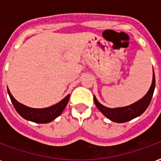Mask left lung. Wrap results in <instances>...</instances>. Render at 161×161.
Returning a JSON list of instances; mask_svg holds the SVG:
<instances>
[{
  "label": "left lung",
  "mask_w": 161,
  "mask_h": 161,
  "mask_svg": "<svg viewBox=\"0 0 161 161\" xmlns=\"http://www.w3.org/2000/svg\"><path fill=\"white\" fill-rule=\"evenodd\" d=\"M154 88H155V76H154V71H153V83L152 85H151V88L149 89L148 92L147 93V95L142 99H141L140 101L136 102L134 104L126 106V107H122V108H109L105 107L103 105H102L95 97L94 101L98 109L106 117H108L109 120L115 121V122H119V123L126 122V121H130L132 119L141 115L147 108L148 105L150 104V102L152 100Z\"/></svg>",
  "instance_id": "left-lung-1"
}]
</instances>
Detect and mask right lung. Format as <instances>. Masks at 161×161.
Here are the masks:
<instances>
[{"mask_svg":"<svg viewBox=\"0 0 161 161\" xmlns=\"http://www.w3.org/2000/svg\"><path fill=\"white\" fill-rule=\"evenodd\" d=\"M8 92L16 111L24 119L33 121V122H37V123H48L57 118L58 116H59L68 103L69 98H70V95H68L64 99L53 106L45 108H33L26 107L25 105L18 103L13 97V96L8 90Z\"/></svg>","mask_w":161,"mask_h":161,"instance_id":"obj_1","label":"right lung"}]
</instances>
